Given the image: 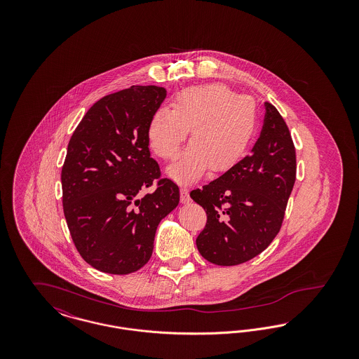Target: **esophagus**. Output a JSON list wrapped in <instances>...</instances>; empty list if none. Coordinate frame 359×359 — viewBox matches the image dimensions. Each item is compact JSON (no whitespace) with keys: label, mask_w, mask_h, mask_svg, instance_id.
Returning a JSON list of instances; mask_svg holds the SVG:
<instances>
[{"label":"esophagus","mask_w":359,"mask_h":359,"mask_svg":"<svg viewBox=\"0 0 359 359\" xmlns=\"http://www.w3.org/2000/svg\"><path fill=\"white\" fill-rule=\"evenodd\" d=\"M180 202H182L183 205H188V203L191 202V198H189L187 188H180Z\"/></svg>","instance_id":"obj_1"}]
</instances>
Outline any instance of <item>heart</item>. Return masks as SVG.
Segmentation results:
<instances>
[{
	"label": "heart",
	"mask_w": 359,
	"mask_h": 359,
	"mask_svg": "<svg viewBox=\"0 0 359 359\" xmlns=\"http://www.w3.org/2000/svg\"><path fill=\"white\" fill-rule=\"evenodd\" d=\"M189 129L192 142L167 170L184 184L199 179L208 167L215 173L227 171L246 154L258 129L257 103L223 85L188 87L176 95L173 109L154 111L147 136L154 154L172 160Z\"/></svg>",
	"instance_id": "b5f03b06"
}]
</instances>
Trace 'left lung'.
<instances>
[{
  "mask_svg": "<svg viewBox=\"0 0 359 359\" xmlns=\"http://www.w3.org/2000/svg\"><path fill=\"white\" fill-rule=\"evenodd\" d=\"M250 154L189 196L207 214L196 248L207 261L233 266L264 252L277 236L296 179L288 126L272 103Z\"/></svg>",
  "mask_w": 359,
  "mask_h": 359,
  "instance_id": "left-lung-1",
  "label": "left lung"
}]
</instances>
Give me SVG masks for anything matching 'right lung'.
I'll list each match as a JSON object with an SVG mask.
<instances>
[{
    "label": "right lung",
    "mask_w": 359,
    "mask_h": 359,
    "mask_svg": "<svg viewBox=\"0 0 359 359\" xmlns=\"http://www.w3.org/2000/svg\"><path fill=\"white\" fill-rule=\"evenodd\" d=\"M167 97L158 86H132L94 103L69 140L62 168L63 210L79 255L110 274L133 273L152 256L160 221L179 205V187L160 177L148 123Z\"/></svg>",
    "instance_id": "right-lung-1"
}]
</instances>
